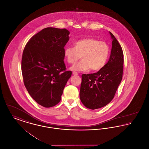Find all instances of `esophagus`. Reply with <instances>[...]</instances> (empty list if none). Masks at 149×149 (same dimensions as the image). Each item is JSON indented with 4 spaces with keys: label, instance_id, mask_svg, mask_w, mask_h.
<instances>
[{
    "label": "esophagus",
    "instance_id": "34e87169",
    "mask_svg": "<svg viewBox=\"0 0 149 149\" xmlns=\"http://www.w3.org/2000/svg\"><path fill=\"white\" fill-rule=\"evenodd\" d=\"M72 74H73L74 75H77L78 74L77 72H72Z\"/></svg>",
    "mask_w": 149,
    "mask_h": 149
}]
</instances>
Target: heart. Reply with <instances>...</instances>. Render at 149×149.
Here are the masks:
<instances>
[{"instance_id":"obj_1","label":"heart","mask_w":149,"mask_h":149,"mask_svg":"<svg viewBox=\"0 0 149 149\" xmlns=\"http://www.w3.org/2000/svg\"><path fill=\"white\" fill-rule=\"evenodd\" d=\"M74 47L67 46L64 55L68 63L74 64L81 58L82 60L72 66V71H98L106 64L109 47L106 42L93 38L80 39L74 43Z\"/></svg>"}]
</instances>
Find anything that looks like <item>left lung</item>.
I'll return each mask as SVG.
<instances>
[{
    "mask_svg": "<svg viewBox=\"0 0 149 149\" xmlns=\"http://www.w3.org/2000/svg\"><path fill=\"white\" fill-rule=\"evenodd\" d=\"M112 49L108 61L96 73L83 74L80 98L86 108L95 109L106 106L114 98L122 79L123 54L113 35Z\"/></svg>",
    "mask_w": 149,
    "mask_h": 149,
    "instance_id": "obj_1",
    "label": "left lung"
}]
</instances>
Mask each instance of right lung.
<instances>
[{
  "label": "right lung",
  "instance_id": "1",
  "mask_svg": "<svg viewBox=\"0 0 149 149\" xmlns=\"http://www.w3.org/2000/svg\"><path fill=\"white\" fill-rule=\"evenodd\" d=\"M66 29L47 27L27 43L22 58L24 85L36 102L49 108L60 102L64 88L71 77L65 71L64 47L69 40Z\"/></svg>",
  "mask_w": 149,
  "mask_h": 149
}]
</instances>
